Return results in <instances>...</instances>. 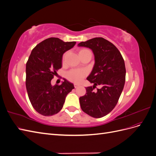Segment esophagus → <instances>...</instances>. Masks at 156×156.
<instances>
[{"label": "esophagus", "instance_id": "esophagus-1", "mask_svg": "<svg viewBox=\"0 0 156 156\" xmlns=\"http://www.w3.org/2000/svg\"><path fill=\"white\" fill-rule=\"evenodd\" d=\"M79 86V85L78 84H74V87H75V88H77Z\"/></svg>", "mask_w": 156, "mask_h": 156}]
</instances>
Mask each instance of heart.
<instances>
[{
    "mask_svg": "<svg viewBox=\"0 0 156 156\" xmlns=\"http://www.w3.org/2000/svg\"><path fill=\"white\" fill-rule=\"evenodd\" d=\"M88 51V50L86 49H81L79 51V55L80 56ZM64 57L65 55L63 56V60H64ZM86 75L87 72L83 69H71L66 74V77L71 82L74 83H79L86 77Z\"/></svg>",
    "mask_w": 156,
    "mask_h": 156,
    "instance_id": "obj_1",
    "label": "heart"
}]
</instances>
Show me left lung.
Wrapping results in <instances>:
<instances>
[{"mask_svg": "<svg viewBox=\"0 0 156 156\" xmlns=\"http://www.w3.org/2000/svg\"><path fill=\"white\" fill-rule=\"evenodd\" d=\"M79 46L91 49L95 64L87 80L94 83L86 87V94L79 98L81 109L94 118L108 114L116 105L126 81V67L119 50L103 37L82 41ZM97 86L99 88L95 89Z\"/></svg>", "mask_w": 156, "mask_h": 156, "instance_id": "left-lung-1", "label": "left lung"}]
</instances>
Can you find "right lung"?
Instances as JSON below:
<instances>
[{
  "label": "right lung",
  "instance_id": "right-lung-1",
  "mask_svg": "<svg viewBox=\"0 0 156 156\" xmlns=\"http://www.w3.org/2000/svg\"><path fill=\"white\" fill-rule=\"evenodd\" d=\"M75 41L64 42L58 37H49L32 49L26 64V88L31 104L45 116L58 113L63 107L67 94L74 88L64 80L53 86L51 80L62 68V55L73 48Z\"/></svg>",
  "mask_w": 156,
  "mask_h": 156
}]
</instances>
